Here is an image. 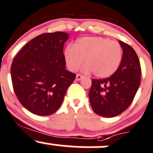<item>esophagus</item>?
Segmentation results:
<instances>
[{
	"mask_svg": "<svg viewBox=\"0 0 153 153\" xmlns=\"http://www.w3.org/2000/svg\"><path fill=\"white\" fill-rule=\"evenodd\" d=\"M83 78H84V76H83V75H80V74H77V75H76V80H77V81H81V80Z\"/></svg>",
	"mask_w": 153,
	"mask_h": 153,
	"instance_id": "obj_1",
	"label": "esophagus"
}]
</instances>
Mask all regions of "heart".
Here are the masks:
<instances>
[{"label": "heart", "instance_id": "1", "mask_svg": "<svg viewBox=\"0 0 153 153\" xmlns=\"http://www.w3.org/2000/svg\"><path fill=\"white\" fill-rule=\"evenodd\" d=\"M64 57L70 70L78 69L85 60L84 72H93L98 78H105L117 70L122 61L123 51L117 42L107 38L82 37L76 41L74 46L66 47Z\"/></svg>", "mask_w": 153, "mask_h": 153}]
</instances>
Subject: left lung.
<instances>
[{
  "instance_id": "1",
  "label": "left lung",
  "mask_w": 153,
  "mask_h": 153,
  "mask_svg": "<svg viewBox=\"0 0 153 153\" xmlns=\"http://www.w3.org/2000/svg\"><path fill=\"white\" fill-rule=\"evenodd\" d=\"M123 48L122 61L110 78L92 79L90 103L95 113L105 117H114L125 111L132 102L140 84V61L135 51L119 41Z\"/></svg>"
}]
</instances>
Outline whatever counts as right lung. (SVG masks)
<instances>
[{"instance_id": "obj_1", "label": "right lung", "mask_w": 153, "mask_h": 153, "mask_svg": "<svg viewBox=\"0 0 153 153\" xmlns=\"http://www.w3.org/2000/svg\"><path fill=\"white\" fill-rule=\"evenodd\" d=\"M69 34L37 36L13 59L11 78L19 102L30 112L48 116L59 109L75 74L66 69L63 45Z\"/></svg>"}]
</instances>
